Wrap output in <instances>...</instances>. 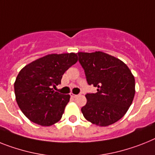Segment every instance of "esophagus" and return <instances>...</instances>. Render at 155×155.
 <instances>
[{"label": "esophagus", "mask_w": 155, "mask_h": 155, "mask_svg": "<svg viewBox=\"0 0 155 155\" xmlns=\"http://www.w3.org/2000/svg\"><path fill=\"white\" fill-rule=\"evenodd\" d=\"M71 96L72 98H76L77 96H78V95H75V94H73V93H71Z\"/></svg>", "instance_id": "34e87169"}]
</instances>
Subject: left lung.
Segmentation results:
<instances>
[{"instance_id":"1","label":"left lung","mask_w":155,"mask_h":155,"mask_svg":"<svg viewBox=\"0 0 155 155\" xmlns=\"http://www.w3.org/2000/svg\"><path fill=\"white\" fill-rule=\"evenodd\" d=\"M78 58L88 84L97 87L96 93L85 95L84 118L101 127L117 122L133 103L134 76L124 62L103 51L78 52Z\"/></svg>"}]
</instances>
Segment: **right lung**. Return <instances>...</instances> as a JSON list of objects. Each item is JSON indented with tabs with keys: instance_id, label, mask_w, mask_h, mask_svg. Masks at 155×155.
<instances>
[{
	"instance_id": "1",
	"label": "right lung",
	"mask_w": 155,
	"mask_h": 155,
	"mask_svg": "<svg viewBox=\"0 0 155 155\" xmlns=\"http://www.w3.org/2000/svg\"><path fill=\"white\" fill-rule=\"evenodd\" d=\"M78 62L75 53L49 54L26 65L14 83L18 106L30 121L50 126L61 119L70 95L55 92L63 74Z\"/></svg>"
}]
</instances>
